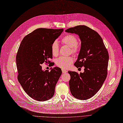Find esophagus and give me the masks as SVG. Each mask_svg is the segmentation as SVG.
Wrapping results in <instances>:
<instances>
[{
  "instance_id": "1",
  "label": "esophagus",
  "mask_w": 123,
  "mask_h": 123,
  "mask_svg": "<svg viewBox=\"0 0 123 123\" xmlns=\"http://www.w3.org/2000/svg\"><path fill=\"white\" fill-rule=\"evenodd\" d=\"M62 71L63 74H65L67 72V71L64 69H62Z\"/></svg>"
}]
</instances>
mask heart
I'll use <instances>...</instances> for the list:
<instances>
[{
	"label": "heart",
	"instance_id": "obj_1",
	"mask_svg": "<svg viewBox=\"0 0 123 123\" xmlns=\"http://www.w3.org/2000/svg\"><path fill=\"white\" fill-rule=\"evenodd\" d=\"M63 44L67 45L70 48L71 53L76 54L79 52L78 40L74 35L68 34L63 37L61 40ZM59 51V46L57 41H55L51 45V52L54 56H57ZM74 62V59L72 57L61 56L57 58L56 60V64L59 67L63 69H66L69 67Z\"/></svg>",
	"mask_w": 123,
	"mask_h": 123
}]
</instances>
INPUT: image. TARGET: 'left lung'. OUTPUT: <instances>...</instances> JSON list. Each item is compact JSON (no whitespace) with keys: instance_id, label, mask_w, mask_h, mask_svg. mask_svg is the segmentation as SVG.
I'll use <instances>...</instances> for the list:
<instances>
[{"instance_id":"8db88e82","label":"left lung","mask_w":123,"mask_h":123,"mask_svg":"<svg viewBox=\"0 0 123 123\" xmlns=\"http://www.w3.org/2000/svg\"><path fill=\"white\" fill-rule=\"evenodd\" d=\"M65 32L79 36L81 48L74 65L84 67L83 73L68 71L70 92L75 98L87 100L97 93L106 78L108 53L101 36L87 26H77Z\"/></svg>"}]
</instances>
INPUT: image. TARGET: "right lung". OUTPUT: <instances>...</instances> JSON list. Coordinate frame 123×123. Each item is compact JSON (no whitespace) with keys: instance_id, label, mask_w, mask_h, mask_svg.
Listing matches in <instances>:
<instances>
[{"instance_id":"add662e5","label":"right lung","mask_w":123,"mask_h":123,"mask_svg":"<svg viewBox=\"0 0 123 123\" xmlns=\"http://www.w3.org/2000/svg\"><path fill=\"white\" fill-rule=\"evenodd\" d=\"M63 29L38 28L23 39L16 56L18 80L25 92L36 100L44 101L54 95L61 68L43 70V63L53 58L51 45Z\"/></svg>"}]
</instances>
